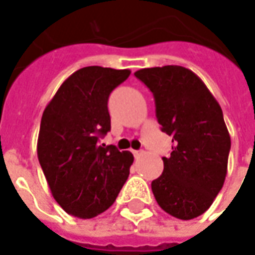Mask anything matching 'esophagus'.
<instances>
[{
  "instance_id": "1",
  "label": "esophagus",
  "mask_w": 255,
  "mask_h": 255,
  "mask_svg": "<svg viewBox=\"0 0 255 255\" xmlns=\"http://www.w3.org/2000/svg\"><path fill=\"white\" fill-rule=\"evenodd\" d=\"M132 154L135 158H139L140 156L143 154V152H142V150H132Z\"/></svg>"
}]
</instances>
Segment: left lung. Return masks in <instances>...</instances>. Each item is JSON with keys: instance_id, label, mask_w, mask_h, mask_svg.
<instances>
[{"instance_id": "8db88e82", "label": "left lung", "mask_w": 255, "mask_h": 255, "mask_svg": "<svg viewBox=\"0 0 255 255\" xmlns=\"http://www.w3.org/2000/svg\"><path fill=\"white\" fill-rule=\"evenodd\" d=\"M135 77L153 94L158 124L174 143L153 195L165 213L193 220L210 208L227 177L231 136L221 106L182 66L140 69Z\"/></svg>"}]
</instances>
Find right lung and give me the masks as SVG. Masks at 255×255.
Segmentation results:
<instances>
[{"label":"right lung","instance_id":"1","mask_svg":"<svg viewBox=\"0 0 255 255\" xmlns=\"http://www.w3.org/2000/svg\"><path fill=\"white\" fill-rule=\"evenodd\" d=\"M131 72L88 66L65 80L41 119L37 154L53 199L67 214L94 218L115 203L133 156L99 145L110 131L108 101Z\"/></svg>","mask_w":255,"mask_h":255}]
</instances>
